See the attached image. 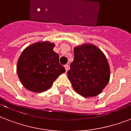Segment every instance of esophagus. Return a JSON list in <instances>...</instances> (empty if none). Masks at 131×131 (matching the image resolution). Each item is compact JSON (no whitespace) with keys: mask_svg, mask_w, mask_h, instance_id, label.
Here are the masks:
<instances>
[{"mask_svg":"<svg viewBox=\"0 0 131 131\" xmlns=\"http://www.w3.org/2000/svg\"><path fill=\"white\" fill-rule=\"evenodd\" d=\"M64 68H65L66 71H67L68 69H69V64H65V65H64Z\"/></svg>","mask_w":131,"mask_h":131,"instance_id":"esophagus-1","label":"esophagus"}]
</instances>
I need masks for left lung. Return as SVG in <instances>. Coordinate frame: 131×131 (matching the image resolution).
<instances>
[{"label": "left lung", "instance_id": "8db88e82", "mask_svg": "<svg viewBox=\"0 0 131 131\" xmlns=\"http://www.w3.org/2000/svg\"><path fill=\"white\" fill-rule=\"evenodd\" d=\"M70 69L68 78L76 92L84 97L99 94L110 81L107 60L103 51L92 44L74 47V60Z\"/></svg>", "mask_w": 131, "mask_h": 131}]
</instances>
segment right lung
Listing matches in <instances>:
<instances>
[{
	"instance_id": "add662e5",
	"label": "right lung",
	"mask_w": 131,
	"mask_h": 131,
	"mask_svg": "<svg viewBox=\"0 0 131 131\" xmlns=\"http://www.w3.org/2000/svg\"><path fill=\"white\" fill-rule=\"evenodd\" d=\"M49 41L37 42L26 48L19 56L17 73L24 87L34 92L46 91L56 78L65 72L59 63V55Z\"/></svg>"
}]
</instances>
